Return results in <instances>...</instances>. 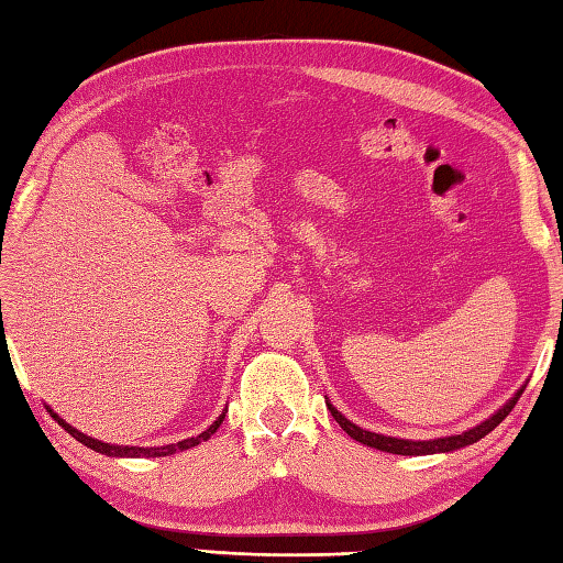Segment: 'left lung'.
I'll return each mask as SVG.
<instances>
[{
  "label": "left lung",
  "instance_id": "left-lung-1",
  "mask_svg": "<svg viewBox=\"0 0 563 563\" xmlns=\"http://www.w3.org/2000/svg\"><path fill=\"white\" fill-rule=\"evenodd\" d=\"M527 385L519 387L515 395L505 401V405L497 409L495 413H490L485 421H481L478 427H473L468 431L463 433H451V437H441V439H429V441H411V439H399V437H385V433H375V431H367L363 427H357V423H353L350 419H345L341 411H338L331 399L325 397V407L331 409L333 419L341 423V429L347 433L350 439H355L360 443H365V446L369 449H377V451H385V453H397V455H431V453H451V451H459V449H465L471 446V443L481 441L483 437H487L497 423H500L507 413L512 411V407L517 405L519 395H522Z\"/></svg>",
  "mask_w": 563,
  "mask_h": 563
}]
</instances>
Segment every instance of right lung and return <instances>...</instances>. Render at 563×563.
<instances>
[{
	"label": "right lung",
	"instance_id": "right-lung-1",
	"mask_svg": "<svg viewBox=\"0 0 563 563\" xmlns=\"http://www.w3.org/2000/svg\"><path fill=\"white\" fill-rule=\"evenodd\" d=\"M46 409L51 411V417L56 419L60 427L70 433L73 439L85 443V446L92 449V451L104 453V455H112V459H162V455H172V453H178V451L194 449V446H198L200 441H208L210 437H213V433L218 431V427L222 423V419H225V411H228V409H222L220 417L213 423H210V427L203 433H198V437H194V439H184V441H178V443H168V446H117V443H104L100 439L88 437V433H82L76 427H70L66 419H60L58 413L53 411L51 407H46Z\"/></svg>",
	"mask_w": 563,
	"mask_h": 563
}]
</instances>
